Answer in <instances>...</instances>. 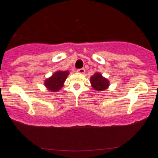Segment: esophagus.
<instances>
[{
	"label": "esophagus",
	"instance_id": "obj_1",
	"mask_svg": "<svg viewBox=\"0 0 158 158\" xmlns=\"http://www.w3.org/2000/svg\"><path fill=\"white\" fill-rule=\"evenodd\" d=\"M77 72L78 73H80V74H84L85 73V69H78L77 70Z\"/></svg>",
	"mask_w": 158,
	"mask_h": 158
}]
</instances>
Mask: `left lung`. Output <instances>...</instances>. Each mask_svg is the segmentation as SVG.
Returning a JSON list of instances; mask_svg holds the SVG:
<instances>
[{
  "label": "left lung",
  "instance_id": "8db88e82",
  "mask_svg": "<svg viewBox=\"0 0 158 158\" xmlns=\"http://www.w3.org/2000/svg\"><path fill=\"white\" fill-rule=\"evenodd\" d=\"M90 83L92 88L97 91H104L109 86V80L102 77V74L99 73H96L90 77Z\"/></svg>",
  "mask_w": 158,
  "mask_h": 158
}]
</instances>
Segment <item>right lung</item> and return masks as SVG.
I'll return each mask as SVG.
<instances>
[{
  "instance_id": "add662e5",
  "label": "right lung",
  "mask_w": 158,
  "mask_h": 158,
  "mask_svg": "<svg viewBox=\"0 0 158 158\" xmlns=\"http://www.w3.org/2000/svg\"><path fill=\"white\" fill-rule=\"evenodd\" d=\"M69 74V71H57L54 73L52 77L45 80L44 83L45 87L50 92L59 91L63 87Z\"/></svg>"
}]
</instances>
